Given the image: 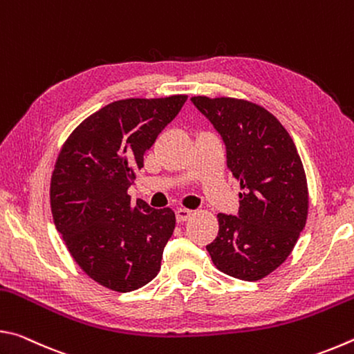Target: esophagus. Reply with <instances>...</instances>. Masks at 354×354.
I'll list each match as a JSON object with an SVG mask.
<instances>
[{
    "label": "esophagus",
    "mask_w": 354,
    "mask_h": 354,
    "mask_svg": "<svg viewBox=\"0 0 354 354\" xmlns=\"http://www.w3.org/2000/svg\"><path fill=\"white\" fill-rule=\"evenodd\" d=\"M192 215H194V211H190V209H183V207L176 209V220L179 221V223H183V221L189 220Z\"/></svg>",
    "instance_id": "34e87169"
}]
</instances>
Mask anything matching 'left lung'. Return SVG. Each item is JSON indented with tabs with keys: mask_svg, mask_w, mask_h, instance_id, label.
I'll use <instances>...</instances> for the list:
<instances>
[{
	"mask_svg": "<svg viewBox=\"0 0 354 354\" xmlns=\"http://www.w3.org/2000/svg\"><path fill=\"white\" fill-rule=\"evenodd\" d=\"M226 147L241 183L237 215L218 214L206 250L230 277L257 281L283 263L306 225L308 183L292 137L270 112L245 100L190 98Z\"/></svg>",
	"mask_w": 354,
	"mask_h": 354,
	"instance_id": "1",
	"label": "left lung"
}]
</instances>
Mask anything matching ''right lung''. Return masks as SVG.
<instances>
[{
  "label": "right lung",
  "mask_w": 354,
  "mask_h": 354,
  "mask_svg": "<svg viewBox=\"0 0 354 354\" xmlns=\"http://www.w3.org/2000/svg\"><path fill=\"white\" fill-rule=\"evenodd\" d=\"M185 100L113 101L84 120L59 153L50 189L56 230L77 266L107 289L136 290L160 270L175 212L145 201L133 206L128 189Z\"/></svg>",
  "instance_id": "obj_1"
}]
</instances>
